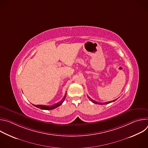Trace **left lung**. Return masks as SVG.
I'll use <instances>...</instances> for the list:
<instances>
[{"instance_id": "obj_1", "label": "left lung", "mask_w": 148, "mask_h": 148, "mask_svg": "<svg viewBox=\"0 0 148 148\" xmlns=\"http://www.w3.org/2000/svg\"><path fill=\"white\" fill-rule=\"evenodd\" d=\"M88 98L90 99V101H91V102H92L93 103H97V104H108V103H111V102H114V101H116V99H115V100H114V101H110V102H105V103H99V102H97V101H95L94 100H93V99H92L90 97H88Z\"/></svg>"}]
</instances>
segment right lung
Returning <instances> with one entry per match:
<instances>
[{
  "instance_id": "obj_1",
  "label": "right lung",
  "mask_w": 148,
  "mask_h": 148,
  "mask_svg": "<svg viewBox=\"0 0 148 148\" xmlns=\"http://www.w3.org/2000/svg\"><path fill=\"white\" fill-rule=\"evenodd\" d=\"M66 94H67V92L66 93L64 98H63L59 102H57V103H55L53 105H49V106H46V105H33L34 107L38 108H40L41 110H53V109H55L57 107H59L60 105H61L62 102L64 101L65 99H66Z\"/></svg>"
}]
</instances>
